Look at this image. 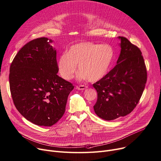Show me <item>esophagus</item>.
<instances>
[{
  "label": "esophagus",
  "instance_id": "1",
  "mask_svg": "<svg viewBox=\"0 0 161 161\" xmlns=\"http://www.w3.org/2000/svg\"><path fill=\"white\" fill-rule=\"evenodd\" d=\"M88 87L86 86H83V85H81V86H78L76 87V89H78V90H84L86 89V88H87Z\"/></svg>",
  "mask_w": 161,
  "mask_h": 161
}]
</instances>
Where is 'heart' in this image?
Wrapping results in <instances>:
<instances>
[{
    "mask_svg": "<svg viewBox=\"0 0 161 161\" xmlns=\"http://www.w3.org/2000/svg\"><path fill=\"white\" fill-rule=\"evenodd\" d=\"M114 57V50L111 46L80 42L72 45L66 53L59 56L58 69L61 77L69 80L74 77L78 64L79 79L95 82L108 74Z\"/></svg>",
    "mask_w": 161,
    "mask_h": 161,
    "instance_id": "obj_1",
    "label": "heart"
}]
</instances>
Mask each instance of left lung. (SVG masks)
<instances>
[{"mask_svg":"<svg viewBox=\"0 0 161 161\" xmlns=\"http://www.w3.org/2000/svg\"><path fill=\"white\" fill-rule=\"evenodd\" d=\"M120 40L121 53L117 64L93 84L97 100L95 114L110 121L130 114L138 104L147 81V70L140 49L125 37Z\"/></svg>","mask_w":161,"mask_h":161,"instance_id":"8db88e82","label":"left lung"}]
</instances>
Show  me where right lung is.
Listing matches in <instances>:
<instances>
[{
	"label": "right lung",
	"mask_w": 161,
	"mask_h": 161,
	"mask_svg": "<svg viewBox=\"0 0 161 161\" xmlns=\"http://www.w3.org/2000/svg\"><path fill=\"white\" fill-rule=\"evenodd\" d=\"M53 40L42 37L30 41L10 65L9 81L14 104L28 121L51 126L63 117L74 86L59 77Z\"/></svg>",
	"instance_id": "obj_1"
}]
</instances>
